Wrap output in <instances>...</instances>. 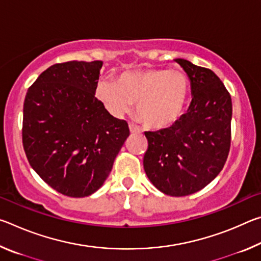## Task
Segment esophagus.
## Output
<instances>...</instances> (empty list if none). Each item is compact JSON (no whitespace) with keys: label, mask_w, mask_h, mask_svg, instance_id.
Returning <instances> with one entry per match:
<instances>
[{"label":"esophagus","mask_w":261,"mask_h":261,"mask_svg":"<svg viewBox=\"0 0 261 261\" xmlns=\"http://www.w3.org/2000/svg\"><path fill=\"white\" fill-rule=\"evenodd\" d=\"M129 129L131 134H139L140 129L138 126H136L135 124H132V123H129Z\"/></svg>","instance_id":"esophagus-1"}]
</instances>
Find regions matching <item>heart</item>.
Listing matches in <instances>:
<instances>
[{
  "mask_svg": "<svg viewBox=\"0 0 261 261\" xmlns=\"http://www.w3.org/2000/svg\"><path fill=\"white\" fill-rule=\"evenodd\" d=\"M189 94L183 72L145 69L123 72L114 81H99L95 95L114 116H122L137 102V117L152 129L173 125L182 116Z\"/></svg>",
  "mask_w": 261,
  "mask_h": 261,
  "instance_id": "b5f03b06",
  "label": "heart"
}]
</instances>
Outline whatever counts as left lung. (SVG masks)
I'll return each mask as SVG.
<instances>
[{
    "label": "left lung",
    "instance_id": "1",
    "mask_svg": "<svg viewBox=\"0 0 261 261\" xmlns=\"http://www.w3.org/2000/svg\"><path fill=\"white\" fill-rule=\"evenodd\" d=\"M175 61L191 83V105L171 126L145 132L144 169L161 192L183 197L205 188L222 170L230 149L232 103L212 70Z\"/></svg>",
    "mask_w": 261,
    "mask_h": 261
}]
</instances>
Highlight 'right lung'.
Masks as SVG:
<instances>
[{"instance_id":"obj_1","label":"right lung","mask_w":261,"mask_h":261,"mask_svg":"<svg viewBox=\"0 0 261 261\" xmlns=\"http://www.w3.org/2000/svg\"><path fill=\"white\" fill-rule=\"evenodd\" d=\"M102 61H70L45 70L23 109V146L40 177L72 198L94 193L107 179L130 135L129 125L95 98Z\"/></svg>"}]
</instances>
